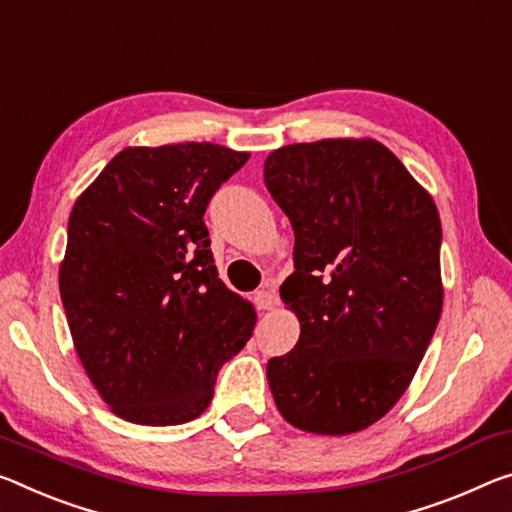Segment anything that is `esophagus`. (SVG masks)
Wrapping results in <instances>:
<instances>
[{
    "mask_svg": "<svg viewBox=\"0 0 512 512\" xmlns=\"http://www.w3.org/2000/svg\"><path fill=\"white\" fill-rule=\"evenodd\" d=\"M257 310H273L275 307V294L271 289H259L255 294Z\"/></svg>",
    "mask_w": 512,
    "mask_h": 512,
    "instance_id": "1",
    "label": "esophagus"
}]
</instances>
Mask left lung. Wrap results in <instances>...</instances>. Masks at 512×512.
Returning a JSON list of instances; mask_svg holds the SVG:
<instances>
[{
  "label": "left lung",
  "mask_w": 512,
  "mask_h": 512,
  "mask_svg": "<svg viewBox=\"0 0 512 512\" xmlns=\"http://www.w3.org/2000/svg\"><path fill=\"white\" fill-rule=\"evenodd\" d=\"M264 184L296 237L280 296L300 337L266 364L275 405L300 431L358 433L401 399L440 321V214L373 139L285 145Z\"/></svg>",
  "instance_id": "1"
}]
</instances>
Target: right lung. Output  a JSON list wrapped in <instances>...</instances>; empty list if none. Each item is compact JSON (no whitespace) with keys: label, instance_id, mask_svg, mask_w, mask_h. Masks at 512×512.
<instances>
[{"label":"right lung","instance_id":"obj_1","mask_svg":"<svg viewBox=\"0 0 512 512\" xmlns=\"http://www.w3.org/2000/svg\"><path fill=\"white\" fill-rule=\"evenodd\" d=\"M248 157L193 141L127 148L72 207L61 300L79 360L118 417H200L253 335V305L218 278L202 221Z\"/></svg>","mask_w":512,"mask_h":512}]
</instances>
